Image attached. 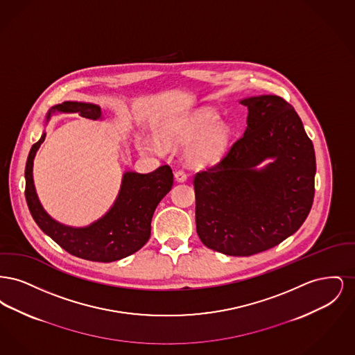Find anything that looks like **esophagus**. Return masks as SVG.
Here are the masks:
<instances>
[{
	"label": "esophagus",
	"mask_w": 355,
	"mask_h": 355,
	"mask_svg": "<svg viewBox=\"0 0 355 355\" xmlns=\"http://www.w3.org/2000/svg\"><path fill=\"white\" fill-rule=\"evenodd\" d=\"M174 177H175L177 182H185L186 180H187V174H186L184 170L175 171V173H174Z\"/></svg>",
	"instance_id": "34e87169"
}]
</instances>
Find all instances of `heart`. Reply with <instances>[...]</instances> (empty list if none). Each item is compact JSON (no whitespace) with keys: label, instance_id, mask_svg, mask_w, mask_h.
Listing matches in <instances>:
<instances>
[{"label":"heart","instance_id":"1","mask_svg":"<svg viewBox=\"0 0 355 355\" xmlns=\"http://www.w3.org/2000/svg\"><path fill=\"white\" fill-rule=\"evenodd\" d=\"M159 137L166 144L187 145L193 144L189 152V161L193 165H206L214 162L226 150L232 130L220 116L211 110H198L193 114L177 119L162 129ZM137 146L141 152L161 153L164 146L157 139L138 137Z\"/></svg>","mask_w":355,"mask_h":355}]
</instances>
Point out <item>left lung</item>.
<instances>
[{
	"mask_svg": "<svg viewBox=\"0 0 355 355\" xmlns=\"http://www.w3.org/2000/svg\"><path fill=\"white\" fill-rule=\"evenodd\" d=\"M248 126L220 161L194 175L203 245L234 257L265 252L294 234L314 200L315 153L294 107L278 96L241 100ZM263 160L270 162L257 168Z\"/></svg>",
	"mask_w": 355,
	"mask_h": 355,
	"instance_id": "1",
	"label": "left lung"
}]
</instances>
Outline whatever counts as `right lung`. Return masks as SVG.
<instances>
[{"mask_svg": "<svg viewBox=\"0 0 355 355\" xmlns=\"http://www.w3.org/2000/svg\"><path fill=\"white\" fill-rule=\"evenodd\" d=\"M54 113H78L85 119H102L101 107L89 102L65 101L54 105L46 123ZM44 132L35 142L25 168V198L38 227L64 250L93 262H113L138 252L150 236V223L157 205L173 186V171L168 165L148 174L125 171L119 196L113 206L93 223L76 227L51 218L38 200L33 181L35 153L45 141Z\"/></svg>", "mask_w": 355, "mask_h": 355, "instance_id": "right-lung-1", "label": "right lung"}]
</instances>
